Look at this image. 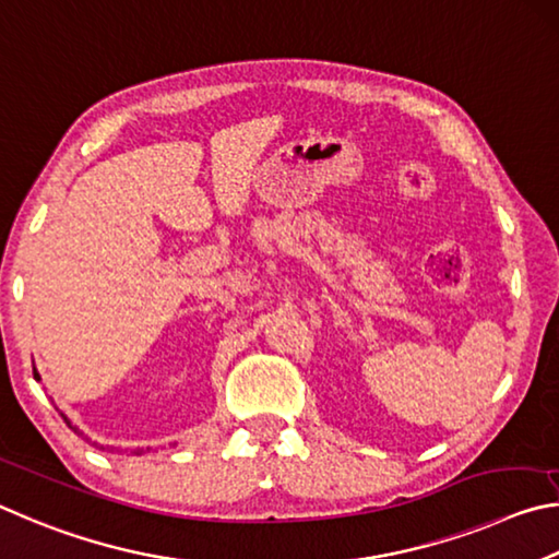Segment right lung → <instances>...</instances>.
Returning <instances> with one entry per match:
<instances>
[{
  "label": "right lung",
  "mask_w": 559,
  "mask_h": 559,
  "mask_svg": "<svg viewBox=\"0 0 559 559\" xmlns=\"http://www.w3.org/2000/svg\"><path fill=\"white\" fill-rule=\"evenodd\" d=\"M66 423H68V419H66ZM68 427H71V423H68ZM71 429H73V432H78V429H75V427H71Z\"/></svg>",
  "instance_id": "obj_1"
}]
</instances>
